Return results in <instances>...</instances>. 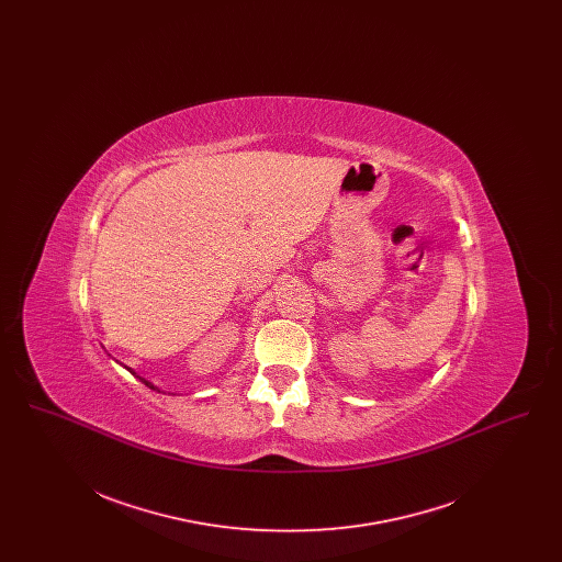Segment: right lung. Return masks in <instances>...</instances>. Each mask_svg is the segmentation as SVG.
<instances>
[{"instance_id":"right-lung-1","label":"right lung","mask_w":562,"mask_h":562,"mask_svg":"<svg viewBox=\"0 0 562 562\" xmlns=\"http://www.w3.org/2000/svg\"><path fill=\"white\" fill-rule=\"evenodd\" d=\"M128 371H131V369H128ZM131 373H133V371H131ZM138 379H140V376H138ZM140 381H143V383H145V385H147V387H151V390H156V387H154V385H151V383H149V381H145V379H140Z\"/></svg>"}]
</instances>
